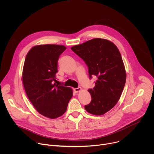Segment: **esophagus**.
Here are the masks:
<instances>
[{"mask_svg":"<svg viewBox=\"0 0 154 154\" xmlns=\"http://www.w3.org/2000/svg\"><path fill=\"white\" fill-rule=\"evenodd\" d=\"M81 90H82V88H81V87H79V88H74V91L75 93H79V92H80Z\"/></svg>","mask_w":154,"mask_h":154,"instance_id":"1","label":"esophagus"}]
</instances>
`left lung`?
Here are the masks:
<instances>
[{
  "label": "left lung",
  "mask_w": 154,
  "mask_h": 154,
  "mask_svg": "<svg viewBox=\"0 0 154 154\" xmlns=\"http://www.w3.org/2000/svg\"><path fill=\"white\" fill-rule=\"evenodd\" d=\"M71 49L85 62L90 78L97 80L93 89L88 90L91 101L85 106L94 115H102L113 108L118 102L126 81V72L120 52L112 41L94 38Z\"/></svg>",
  "instance_id": "left-lung-1"
}]
</instances>
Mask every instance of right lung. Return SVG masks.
Instances as JSON below:
<instances>
[{"mask_svg":"<svg viewBox=\"0 0 154 154\" xmlns=\"http://www.w3.org/2000/svg\"><path fill=\"white\" fill-rule=\"evenodd\" d=\"M66 49L63 45H37L24 61L22 80L27 96L39 113L51 119L63 115L72 97L71 88L55 83L58 60Z\"/></svg>","mask_w":154,"mask_h":154,"instance_id":"right-lung-1","label":"right lung"}]
</instances>
